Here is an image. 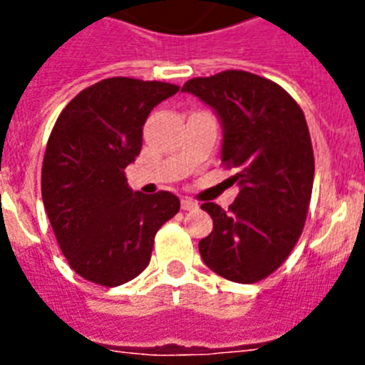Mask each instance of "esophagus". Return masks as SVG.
Instances as JSON below:
<instances>
[{
    "instance_id": "1",
    "label": "esophagus",
    "mask_w": 365,
    "mask_h": 365,
    "mask_svg": "<svg viewBox=\"0 0 365 365\" xmlns=\"http://www.w3.org/2000/svg\"><path fill=\"white\" fill-rule=\"evenodd\" d=\"M197 208V202L191 199H182V210H193Z\"/></svg>"
}]
</instances>
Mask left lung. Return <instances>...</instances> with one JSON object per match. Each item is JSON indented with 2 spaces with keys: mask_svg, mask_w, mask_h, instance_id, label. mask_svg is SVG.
<instances>
[{
  "mask_svg": "<svg viewBox=\"0 0 365 365\" xmlns=\"http://www.w3.org/2000/svg\"><path fill=\"white\" fill-rule=\"evenodd\" d=\"M182 91L220 115L222 165L240 187L227 210L200 206L214 220L200 257L231 282H259L288 259L309 212L314 153L303 110L280 85L242 70L195 77Z\"/></svg>",
  "mask_w": 365,
  "mask_h": 365,
  "instance_id": "8db88e82",
  "label": "left lung"
}]
</instances>
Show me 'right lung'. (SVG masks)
Instances as JSON below:
<instances>
[{
    "label": "right lung",
    "instance_id": "right-lung-1",
    "mask_svg": "<svg viewBox=\"0 0 365 365\" xmlns=\"http://www.w3.org/2000/svg\"><path fill=\"white\" fill-rule=\"evenodd\" d=\"M178 85L110 77L66 106L48 136L41 168L45 212L73 271L121 286L149 265L155 235L180 210L168 191L132 193L125 168L142 149L143 123Z\"/></svg>",
    "mask_w": 365,
    "mask_h": 365
}]
</instances>
